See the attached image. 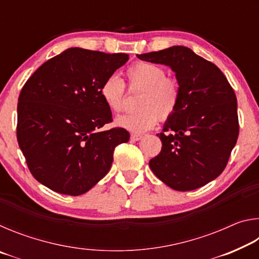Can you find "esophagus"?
Here are the masks:
<instances>
[{
    "mask_svg": "<svg viewBox=\"0 0 259 259\" xmlns=\"http://www.w3.org/2000/svg\"><path fill=\"white\" fill-rule=\"evenodd\" d=\"M142 138H143L142 135H136V134H133L130 137V139L133 140V142H138V140H140Z\"/></svg>",
    "mask_w": 259,
    "mask_h": 259,
    "instance_id": "1",
    "label": "esophagus"
}]
</instances>
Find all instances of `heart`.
Segmentation results:
<instances>
[{"label": "heart", "mask_w": 259, "mask_h": 259, "mask_svg": "<svg viewBox=\"0 0 259 259\" xmlns=\"http://www.w3.org/2000/svg\"><path fill=\"white\" fill-rule=\"evenodd\" d=\"M125 75L130 89L142 90L137 104L140 109L117 116L116 126L133 134H143L154 128L159 117L168 120L174 115L181 98V87L177 78L165 76L163 68L147 61L131 65ZM124 94V83L116 75L108 76L100 85V96L113 112L122 111Z\"/></svg>", "instance_id": "b5f03b06"}]
</instances>
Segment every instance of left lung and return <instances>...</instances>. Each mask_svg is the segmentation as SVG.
Here are the masks:
<instances>
[{"instance_id":"obj_1","label":"left lung","mask_w":259,"mask_h":259,"mask_svg":"<svg viewBox=\"0 0 259 259\" xmlns=\"http://www.w3.org/2000/svg\"><path fill=\"white\" fill-rule=\"evenodd\" d=\"M137 57L169 66L181 87L176 112L157 134L162 148L150 161L151 170L172 190L204 186L223 172L238 140L234 90L216 65L190 48L174 46Z\"/></svg>"}]
</instances>
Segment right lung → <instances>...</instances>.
I'll list each match as a JSON object with an SVG mask.
<instances>
[{"label":"right lung","instance_id":"right-lung-1","mask_svg":"<svg viewBox=\"0 0 259 259\" xmlns=\"http://www.w3.org/2000/svg\"><path fill=\"white\" fill-rule=\"evenodd\" d=\"M129 55L69 48L46 61L18 98L17 139L29 171L60 194L81 195L106 176L122 128L98 131L112 122L100 85Z\"/></svg>","mask_w":259,"mask_h":259}]
</instances>
